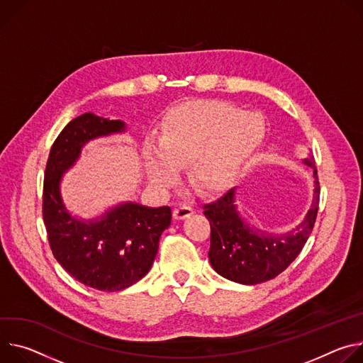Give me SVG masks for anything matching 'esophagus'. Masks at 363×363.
Instances as JSON below:
<instances>
[{"instance_id":"1","label":"esophagus","mask_w":363,"mask_h":363,"mask_svg":"<svg viewBox=\"0 0 363 363\" xmlns=\"http://www.w3.org/2000/svg\"><path fill=\"white\" fill-rule=\"evenodd\" d=\"M191 213H193V208L191 206H189V205H179L173 211V218L177 219V220H182V219L189 218Z\"/></svg>"}]
</instances>
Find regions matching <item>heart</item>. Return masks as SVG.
Returning <instances> with one entry per match:
<instances>
[{
	"label": "heart",
	"mask_w": 363,
	"mask_h": 363,
	"mask_svg": "<svg viewBox=\"0 0 363 363\" xmlns=\"http://www.w3.org/2000/svg\"><path fill=\"white\" fill-rule=\"evenodd\" d=\"M257 127H255V123ZM264 124L255 113H239L220 101H194L173 109L163 121L160 143L144 145L148 182L164 190L173 186L182 166L196 190H225L261 144Z\"/></svg>",
	"instance_id": "1"
}]
</instances>
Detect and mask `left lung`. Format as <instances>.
Returning <instances> with one entry per match:
<instances>
[{"label":"left lung","instance_id":"8db88e82","mask_svg":"<svg viewBox=\"0 0 363 363\" xmlns=\"http://www.w3.org/2000/svg\"><path fill=\"white\" fill-rule=\"evenodd\" d=\"M304 163L314 169V157ZM314 199L304 220L291 232L271 235L248 225L239 216L233 189L212 203L203 205L211 223L209 261L213 269L239 284L254 286L275 278L301 252L315 223L320 183L314 169Z\"/></svg>","mask_w":363,"mask_h":363}]
</instances>
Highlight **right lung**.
<instances>
[{"instance_id": "obj_1", "label": "right lung", "mask_w": 363, "mask_h": 363, "mask_svg": "<svg viewBox=\"0 0 363 363\" xmlns=\"http://www.w3.org/2000/svg\"><path fill=\"white\" fill-rule=\"evenodd\" d=\"M125 131L121 119L84 113L63 128L52 145L43 184V220L56 261L79 283L101 291H121L151 268L160 236L172 223V209L127 202L99 219H76L60 196L62 174L91 140Z\"/></svg>"}]
</instances>
